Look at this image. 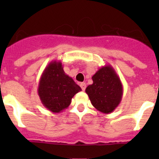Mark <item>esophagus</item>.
Here are the masks:
<instances>
[{"label": "esophagus", "instance_id": "34e87169", "mask_svg": "<svg viewBox=\"0 0 159 159\" xmlns=\"http://www.w3.org/2000/svg\"><path fill=\"white\" fill-rule=\"evenodd\" d=\"M80 86H81V89H82V91H84L86 89V84L84 82H82V83H80Z\"/></svg>", "mask_w": 159, "mask_h": 159}]
</instances>
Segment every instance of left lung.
Here are the masks:
<instances>
[{
	"instance_id": "8db88e82",
	"label": "left lung",
	"mask_w": 159,
	"mask_h": 159,
	"mask_svg": "<svg viewBox=\"0 0 159 159\" xmlns=\"http://www.w3.org/2000/svg\"><path fill=\"white\" fill-rule=\"evenodd\" d=\"M91 78L93 84L85 89L91 104L102 113H111L122 98L123 86L119 76L111 65H105Z\"/></svg>"
}]
</instances>
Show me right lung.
I'll return each instance as SVG.
<instances>
[{
  "label": "right lung",
  "mask_w": 159,
  "mask_h": 159,
  "mask_svg": "<svg viewBox=\"0 0 159 159\" xmlns=\"http://www.w3.org/2000/svg\"><path fill=\"white\" fill-rule=\"evenodd\" d=\"M81 89L66 75L61 61H51L41 75L38 93L41 103L53 113L68 108L71 99Z\"/></svg>",
  "instance_id": "add662e5"
}]
</instances>
